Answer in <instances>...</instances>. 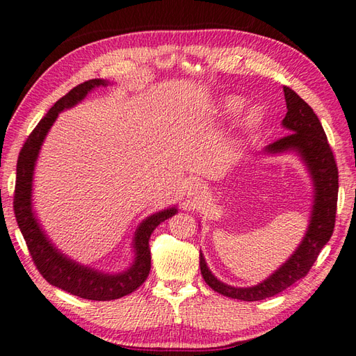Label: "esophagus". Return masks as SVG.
Wrapping results in <instances>:
<instances>
[{
	"label": "esophagus",
	"instance_id": "1",
	"mask_svg": "<svg viewBox=\"0 0 356 356\" xmlns=\"http://www.w3.org/2000/svg\"><path fill=\"white\" fill-rule=\"evenodd\" d=\"M184 193L187 196H202L205 193V186L201 183L200 179H191L187 181L184 186Z\"/></svg>",
	"mask_w": 356,
	"mask_h": 356
}]
</instances>
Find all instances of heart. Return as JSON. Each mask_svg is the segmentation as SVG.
<instances>
[{
    "mask_svg": "<svg viewBox=\"0 0 356 356\" xmlns=\"http://www.w3.org/2000/svg\"><path fill=\"white\" fill-rule=\"evenodd\" d=\"M245 105V100L238 96H227L220 99L219 102V109L225 117H234L238 115ZM262 120V113L257 106H252L243 113L241 118V126L243 129H252Z\"/></svg>",
    "mask_w": 356,
    "mask_h": 356,
    "instance_id": "obj_1",
    "label": "heart"
}]
</instances>
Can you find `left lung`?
Instances as JSON below:
<instances>
[{"instance_id":"1","label":"left lung","mask_w":356,"mask_h":356,"mask_svg":"<svg viewBox=\"0 0 356 356\" xmlns=\"http://www.w3.org/2000/svg\"><path fill=\"white\" fill-rule=\"evenodd\" d=\"M283 92H285L288 113L282 120V126L288 131V136L268 145L262 154L279 155L294 152L309 172L314 186V200L305 238L286 262L280 265L270 277L247 288L232 286L220 282L213 275L202 252H200V266L205 283L219 294L243 302H257L273 297L303 279L317 260L321 248L329 242L335 227L338 169L332 149L327 143L325 129L314 109L288 86H283Z\"/></svg>"}]
</instances>
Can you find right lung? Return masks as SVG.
I'll return each mask as SVG.
<instances>
[{
  "mask_svg": "<svg viewBox=\"0 0 356 356\" xmlns=\"http://www.w3.org/2000/svg\"><path fill=\"white\" fill-rule=\"evenodd\" d=\"M106 85H109V81H105V79H91V81L74 86L50 108V111L38 123L21 149L17 164V184H15L13 198L15 218H17L19 230L26 239L30 256L33 259L38 271L42 274V277L50 285L64 289L70 294L86 300H99V302L128 296L140 285H143L149 271H151V248H149L151 234L165 219L178 213V209L173 205V207L156 211L141 220L136 233H134L132 264L124 271L115 274L94 270V268L70 259L42 230L38 216L35 215L31 196H33L35 165L44 140L53 123L56 122L59 113L81 104L86 94L94 88Z\"/></svg>",
  "mask_w": 356,
  "mask_h": 356,
  "instance_id": "obj_1",
  "label": "right lung"
}]
</instances>
